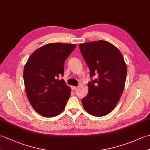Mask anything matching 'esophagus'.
I'll return each mask as SVG.
<instances>
[{
  "mask_svg": "<svg viewBox=\"0 0 150 150\" xmlns=\"http://www.w3.org/2000/svg\"><path fill=\"white\" fill-rule=\"evenodd\" d=\"M71 89L73 90H76L77 89V87H76V86H71Z\"/></svg>",
  "mask_w": 150,
  "mask_h": 150,
  "instance_id": "esophagus-1",
  "label": "esophagus"
}]
</instances>
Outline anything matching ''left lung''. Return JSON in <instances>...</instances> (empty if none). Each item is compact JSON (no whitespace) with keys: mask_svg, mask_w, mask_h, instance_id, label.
<instances>
[{"mask_svg":"<svg viewBox=\"0 0 150 150\" xmlns=\"http://www.w3.org/2000/svg\"><path fill=\"white\" fill-rule=\"evenodd\" d=\"M82 55L90 69L88 95L82 99L88 113L103 117L110 113L120 98L125 86L127 67L122 53L104 40L79 44Z\"/></svg>","mask_w":150,"mask_h":150,"instance_id":"8db88e82","label":"left lung"}]
</instances>
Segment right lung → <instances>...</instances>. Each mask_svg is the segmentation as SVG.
<instances>
[{
  "label": "right lung",
  "mask_w": 150,
  "mask_h": 150,
  "mask_svg": "<svg viewBox=\"0 0 150 150\" xmlns=\"http://www.w3.org/2000/svg\"><path fill=\"white\" fill-rule=\"evenodd\" d=\"M76 44L50 43L35 51L24 68L25 90L37 113L44 117L61 113L71 95L63 79L64 63Z\"/></svg>",
  "instance_id": "obj_1"
}]
</instances>
